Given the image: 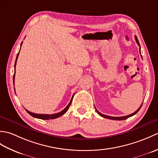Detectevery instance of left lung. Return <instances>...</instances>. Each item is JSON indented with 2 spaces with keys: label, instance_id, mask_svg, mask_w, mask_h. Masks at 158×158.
Instances as JSON below:
<instances>
[{
  "label": "left lung",
  "instance_id": "1",
  "mask_svg": "<svg viewBox=\"0 0 158 158\" xmlns=\"http://www.w3.org/2000/svg\"><path fill=\"white\" fill-rule=\"evenodd\" d=\"M135 40H136V43H137V44H138V45L140 46V43H139V41H138V39H137L136 36H135ZM139 52H140V48H139ZM141 57H142V56H141ZM142 105H143V103L141 104V105H140V106L139 107V108L138 109H137L135 113H132V114H130V115H126V116H123V117H111V116H108V115H104V114H102L101 113H100V112L98 111V110H97L96 108H95V109H96V112L98 113V114L99 115H100V116L102 117H105V118L109 119H113V120H124V119H127V118H128V117H132V116H133L134 115H135L136 113H138V111H139V110H140V109L141 108Z\"/></svg>",
  "mask_w": 158,
  "mask_h": 158
}]
</instances>
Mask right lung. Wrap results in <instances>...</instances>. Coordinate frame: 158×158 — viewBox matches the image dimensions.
Returning a JSON list of instances; mask_svg holds the SVG:
<instances>
[{"mask_svg": "<svg viewBox=\"0 0 158 158\" xmlns=\"http://www.w3.org/2000/svg\"><path fill=\"white\" fill-rule=\"evenodd\" d=\"M22 43H23V42H22V43H21V46H22ZM19 53V52H18V55H17L16 60H15V66H16V62H17V60H18V58ZM15 73H14V75H13V83H14V80H15ZM73 96H74V94H73ZM73 96H72L71 100H70V102L69 103V105L66 106V108H65L64 109H63V110H62V111H60V112H59V113H58L52 114V115H48V114H36V113H32V112H31V111H29V110H26V112H27L28 114H30V115H31V116L35 117V118L41 119H46V120H47V119H53L58 118V117H60V116L63 115L64 114V113L67 111V110H68V109H69V108L70 105H71L72 100H73Z\"/></svg>", "mask_w": 158, "mask_h": 158, "instance_id": "obj_1", "label": "right lung"}]
</instances>
